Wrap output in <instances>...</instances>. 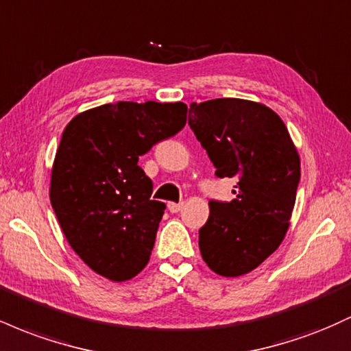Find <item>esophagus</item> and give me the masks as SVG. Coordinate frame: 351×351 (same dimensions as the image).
I'll use <instances>...</instances> for the list:
<instances>
[{
  "label": "esophagus",
  "instance_id": "34e87169",
  "mask_svg": "<svg viewBox=\"0 0 351 351\" xmlns=\"http://www.w3.org/2000/svg\"><path fill=\"white\" fill-rule=\"evenodd\" d=\"M181 208H183V203H168V209H170V213H180Z\"/></svg>",
  "mask_w": 351,
  "mask_h": 351
}]
</instances>
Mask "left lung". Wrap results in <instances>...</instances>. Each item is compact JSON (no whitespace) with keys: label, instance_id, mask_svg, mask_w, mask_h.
Listing matches in <instances>:
<instances>
[{"label":"left lung","instance_id":"8db88e82","mask_svg":"<svg viewBox=\"0 0 351 351\" xmlns=\"http://www.w3.org/2000/svg\"><path fill=\"white\" fill-rule=\"evenodd\" d=\"M188 123L217 178L237 180L234 199L209 201L201 256L219 276H243L263 264L287 232L300 181L299 153L280 117L263 104H191Z\"/></svg>","mask_w":351,"mask_h":351}]
</instances>
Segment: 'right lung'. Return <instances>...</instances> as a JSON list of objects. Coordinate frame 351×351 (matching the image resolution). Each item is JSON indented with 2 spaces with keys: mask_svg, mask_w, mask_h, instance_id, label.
Listing matches in <instances>:
<instances>
[{
  "mask_svg": "<svg viewBox=\"0 0 351 351\" xmlns=\"http://www.w3.org/2000/svg\"><path fill=\"white\" fill-rule=\"evenodd\" d=\"M183 102L106 104L71 120L51 176V204L71 247L114 282L147 265L165 203L138 158L186 123Z\"/></svg>",
  "mask_w": 351,
  "mask_h": 351,
  "instance_id": "add662e5",
  "label": "right lung"
}]
</instances>
